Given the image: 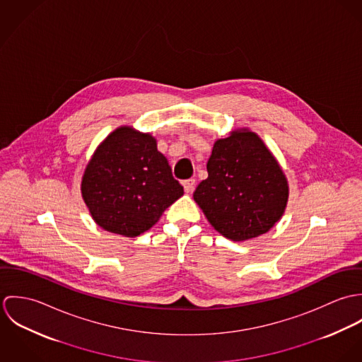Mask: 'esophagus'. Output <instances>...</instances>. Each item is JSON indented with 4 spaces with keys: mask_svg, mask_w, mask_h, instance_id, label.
Returning <instances> with one entry per match:
<instances>
[{
    "mask_svg": "<svg viewBox=\"0 0 362 362\" xmlns=\"http://www.w3.org/2000/svg\"><path fill=\"white\" fill-rule=\"evenodd\" d=\"M182 185H184L185 192H192L195 189V178H189V180L182 181Z\"/></svg>",
    "mask_w": 362,
    "mask_h": 362,
    "instance_id": "1",
    "label": "esophagus"
}]
</instances>
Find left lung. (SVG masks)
Returning a JSON list of instances; mask_svg holds the SVG:
<instances>
[{
  "mask_svg": "<svg viewBox=\"0 0 362 362\" xmlns=\"http://www.w3.org/2000/svg\"><path fill=\"white\" fill-rule=\"evenodd\" d=\"M206 168L194 199L221 235L245 241L280 220L288 199L287 180L257 134L234 131L218 139Z\"/></svg>",
  "mask_w": 362,
  "mask_h": 362,
  "instance_id": "8db88e82",
  "label": "left lung"
}]
</instances>
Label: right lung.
Returning a JSON list of instances; mask_svg holds the SVG:
<instances>
[{
    "mask_svg": "<svg viewBox=\"0 0 362 362\" xmlns=\"http://www.w3.org/2000/svg\"><path fill=\"white\" fill-rule=\"evenodd\" d=\"M184 195L156 139L131 127L105 138L89 161L82 197L104 230L136 237L149 230L163 211Z\"/></svg>",
    "mask_w": 362,
    "mask_h": 362,
    "instance_id": "add662e5",
    "label": "right lung"
}]
</instances>
